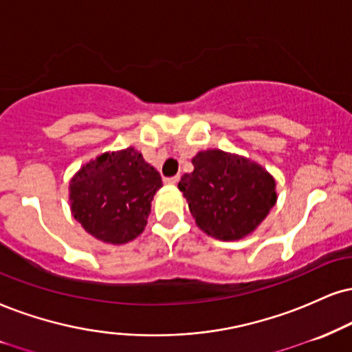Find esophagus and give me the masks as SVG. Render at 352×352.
<instances>
[{
	"instance_id": "esophagus-1",
	"label": "esophagus",
	"mask_w": 352,
	"mask_h": 352,
	"mask_svg": "<svg viewBox=\"0 0 352 352\" xmlns=\"http://www.w3.org/2000/svg\"><path fill=\"white\" fill-rule=\"evenodd\" d=\"M179 175L177 176H173V177H166V179H164V183L166 184H177V181H179Z\"/></svg>"
}]
</instances>
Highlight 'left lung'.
Instances as JSON below:
<instances>
[{
	"label": "left lung",
	"mask_w": 352,
	"mask_h": 352,
	"mask_svg": "<svg viewBox=\"0 0 352 352\" xmlns=\"http://www.w3.org/2000/svg\"><path fill=\"white\" fill-rule=\"evenodd\" d=\"M179 188L196 225L222 241L251 235L276 206V179L253 160L223 150H204Z\"/></svg>",
	"instance_id": "left-lung-1"
}]
</instances>
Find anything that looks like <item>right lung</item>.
Listing matches in <instances>:
<instances>
[{
  "label": "right lung",
  "mask_w": 352,
  "mask_h": 352,
  "mask_svg": "<svg viewBox=\"0 0 352 352\" xmlns=\"http://www.w3.org/2000/svg\"><path fill=\"white\" fill-rule=\"evenodd\" d=\"M162 176L133 146L106 151L83 164L68 186L72 215L91 236L124 245L146 227Z\"/></svg>",
  "instance_id": "obj_1"
}]
</instances>
